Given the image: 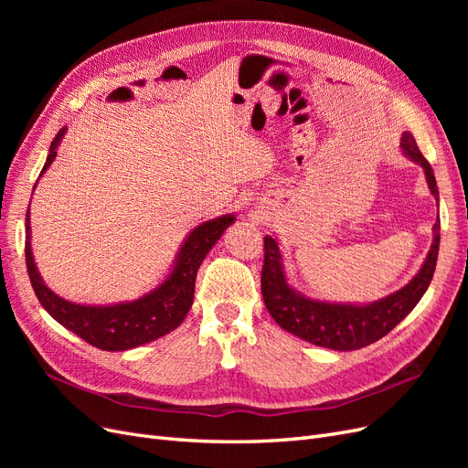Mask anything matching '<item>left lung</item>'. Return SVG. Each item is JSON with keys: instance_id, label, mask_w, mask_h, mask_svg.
<instances>
[{"instance_id": "obj_1", "label": "left lung", "mask_w": 468, "mask_h": 468, "mask_svg": "<svg viewBox=\"0 0 468 468\" xmlns=\"http://www.w3.org/2000/svg\"><path fill=\"white\" fill-rule=\"evenodd\" d=\"M400 150L408 160H412L423 169L430 193L439 205L433 169L421 155L416 138L410 133H402ZM439 230H441V224H439L437 217L431 246L420 271L402 289L373 303H330L310 299L304 292L296 291L289 281L285 258H282L277 236H267L261 271L263 303L269 314L282 330L304 339L308 344L334 351H353L371 346L412 313L421 296L426 294L437 265Z\"/></svg>"}]
</instances>
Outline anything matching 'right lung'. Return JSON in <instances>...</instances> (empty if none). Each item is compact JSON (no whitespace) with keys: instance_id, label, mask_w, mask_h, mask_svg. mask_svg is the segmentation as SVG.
Masks as SVG:
<instances>
[{"instance_id":"obj_1","label":"right lung","mask_w":468,"mask_h":468,"mask_svg":"<svg viewBox=\"0 0 468 468\" xmlns=\"http://www.w3.org/2000/svg\"><path fill=\"white\" fill-rule=\"evenodd\" d=\"M66 133L68 129L64 126V129L54 136L48 148L45 167H42L38 177L45 176L47 169L54 162L56 154H58L56 148L60 146ZM29 212L31 210H27L25 218V261L38 303L56 322L62 324L66 330L74 332L93 347H99L103 351L133 349L138 346L150 344L154 339L176 330L177 325L186 320L193 304L195 279L203 260L207 258V253L212 250V246L218 242L224 230L236 220V215L229 212V215L197 224L186 236V239H183V244L179 246L172 267H169L164 281L158 282V285L146 294L138 296V299L112 304H80L62 299L60 294H56L52 289L47 287V282L42 281L31 248Z\"/></svg>"}]
</instances>
